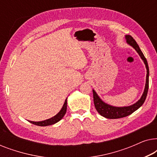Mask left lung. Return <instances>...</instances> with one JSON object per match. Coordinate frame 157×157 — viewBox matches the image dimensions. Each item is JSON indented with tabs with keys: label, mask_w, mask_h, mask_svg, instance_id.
Returning a JSON list of instances; mask_svg holds the SVG:
<instances>
[{
	"label": "left lung",
	"mask_w": 157,
	"mask_h": 157,
	"mask_svg": "<svg viewBox=\"0 0 157 157\" xmlns=\"http://www.w3.org/2000/svg\"><path fill=\"white\" fill-rule=\"evenodd\" d=\"M126 42L128 43L130 46H132L135 50L137 51V53H139V55L140 56L141 59L143 60L144 62L146 68H147V80H146V85H145V89L144 91L143 95L141 96L140 99H139L136 103H135L134 104L132 105L129 106H124V107H115L110 106V105L106 104V103L102 101L101 99L98 97L97 94L96 93L95 91L93 90V95H94V106L96 111L99 113L102 117H106L107 119H119V118H123L127 116L132 114L133 112H134L135 111L137 110L139 107L142 106V104L144 103L146 98H147V93H148V89H149V66H148V63L147 59L144 56L142 51H141L140 48L137 44L134 38H132V36L130 35L126 36Z\"/></svg>",
	"instance_id": "8db88e82"
}]
</instances>
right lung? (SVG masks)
<instances>
[{"instance_id":"1","label":"right lung","mask_w":157,"mask_h":157,"mask_svg":"<svg viewBox=\"0 0 157 157\" xmlns=\"http://www.w3.org/2000/svg\"><path fill=\"white\" fill-rule=\"evenodd\" d=\"M66 109H67V99H66L65 102H64V104L63 107H62L61 110L53 117L42 121L36 122V121H29V122H31V123L33 124H35V125L40 126H46L52 125V124H54L56 123H57L58 121H59L60 120L64 117V115H65V113H66Z\"/></svg>"}]
</instances>
